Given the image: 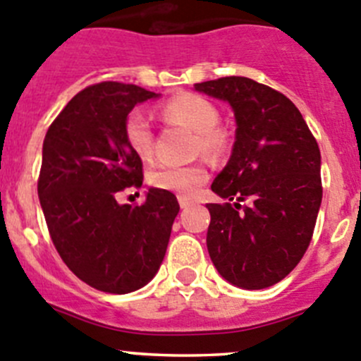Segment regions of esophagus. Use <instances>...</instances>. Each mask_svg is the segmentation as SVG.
<instances>
[{"instance_id":"esophagus-1","label":"esophagus","mask_w":361,"mask_h":361,"mask_svg":"<svg viewBox=\"0 0 361 361\" xmlns=\"http://www.w3.org/2000/svg\"><path fill=\"white\" fill-rule=\"evenodd\" d=\"M178 202H180L181 209H187V207H190L192 204H194V201H192V199L183 197V195H180V197H178Z\"/></svg>"}]
</instances>
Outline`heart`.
Instances as JSON below:
<instances>
[{"instance_id": "1", "label": "heart", "mask_w": 361, "mask_h": 361, "mask_svg": "<svg viewBox=\"0 0 361 361\" xmlns=\"http://www.w3.org/2000/svg\"><path fill=\"white\" fill-rule=\"evenodd\" d=\"M162 116L169 122L187 126L197 134L199 152L207 155H220L224 152L225 134L218 127L220 113L211 101L197 94H180L162 106ZM123 136L130 150L141 159H150L154 155V129L150 116L143 110H133L123 122ZM207 180V169L202 164H162L155 167L150 174V183L160 190L192 197L197 194L201 185Z\"/></svg>"}]
</instances>
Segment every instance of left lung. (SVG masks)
I'll use <instances>...</instances> for the list:
<instances>
[{"instance_id": "obj_1", "label": "left lung", "mask_w": 361, "mask_h": 361, "mask_svg": "<svg viewBox=\"0 0 361 361\" xmlns=\"http://www.w3.org/2000/svg\"><path fill=\"white\" fill-rule=\"evenodd\" d=\"M194 87L227 101L238 126L231 160L211 185L227 202L206 204L207 251L228 283L267 288L311 243L323 197L318 143L292 101L264 83L224 76Z\"/></svg>"}]
</instances>
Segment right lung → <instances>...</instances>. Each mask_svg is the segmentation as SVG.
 Segmentation results:
<instances>
[{"label":"right lung","instance_id":"obj_1","mask_svg":"<svg viewBox=\"0 0 361 361\" xmlns=\"http://www.w3.org/2000/svg\"><path fill=\"white\" fill-rule=\"evenodd\" d=\"M159 97L143 87L101 82L80 90L43 141L38 195L57 253L69 271L106 293L140 290L157 274L176 195L150 188L141 206L116 194L143 185V162L123 136L137 103Z\"/></svg>","mask_w":361,"mask_h":361}]
</instances>
